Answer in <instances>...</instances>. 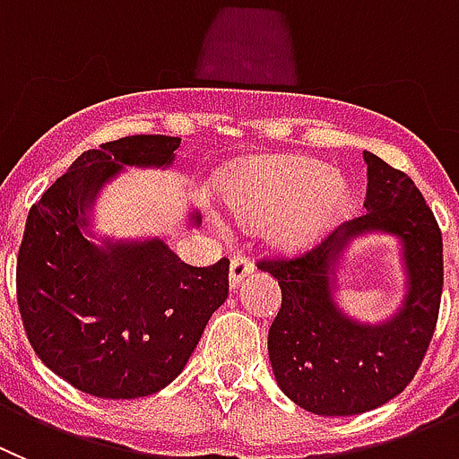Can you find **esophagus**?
<instances>
[{
	"instance_id": "obj_1",
	"label": "esophagus",
	"mask_w": 459,
	"mask_h": 459,
	"mask_svg": "<svg viewBox=\"0 0 459 459\" xmlns=\"http://www.w3.org/2000/svg\"><path fill=\"white\" fill-rule=\"evenodd\" d=\"M251 272H254V263H251L245 254H235L233 258H230V286L238 288L239 283H242V279H245L247 274H251Z\"/></svg>"
}]
</instances>
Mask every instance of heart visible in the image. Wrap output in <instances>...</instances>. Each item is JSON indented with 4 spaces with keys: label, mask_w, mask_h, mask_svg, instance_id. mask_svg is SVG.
Listing matches in <instances>:
<instances>
[{
    "label": "heart",
    "mask_w": 459,
    "mask_h": 459,
    "mask_svg": "<svg viewBox=\"0 0 459 459\" xmlns=\"http://www.w3.org/2000/svg\"><path fill=\"white\" fill-rule=\"evenodd\" d=\"M221 199L238 221L270 220L272 242L297 247L311 242L341 212L348 183L316 160L281 158L230 171L221 183Z\"/></svg>",
    "instance_id": "heart-1"
}]
</instances>
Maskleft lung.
Masks as SVG:
<instances>
[{
    "instance_id": "obj_1",
    "label": "left lung",
    "mask_w": 459,
    "mask_h": 459,
    "mask_svg": "<svg viewBox=\"0 0 459 459\" xmlns=\"http://www.w3.org/2000/svg\"><path fill=\"white\" fill-rule=\"evenodd\" d=\"M368 189L361 217L338 226L297 255L260 258L281 286V308L267 336L281 391L320 416H350L389 403L414 379L439 317L444 245L435 214L407 173L363 151ZM398 234L405 242L411 292L384 325H357L331 299L333 260L354 234Z\"/></svg>"
}]
</instances>
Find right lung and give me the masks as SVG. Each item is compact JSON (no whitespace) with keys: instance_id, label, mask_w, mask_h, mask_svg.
<instances>
[{"instance_id":"1","label":"right lung","mask_w":459,"mask_h":459,"mask_svg":"<svg viewBox=\"0 0 459 459\" xmlns=\"http://www.w3.org/2000/svg\"><path fill=\"white\" fill-rule=\"evenodd\" d=\"M178 146L132 134L91 148L27 214L15 270L24 332L40 361L84 394H158L229 297V258L194 267L162 239L98 249L82 233L91 196L123 164L164 167Z\"/></svg>"}]
</instances>
